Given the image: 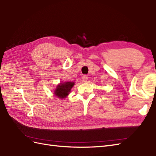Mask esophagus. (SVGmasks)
Wrapping results in <instances>:
<instances>
[{"label": "esophagus", "mask_w": 156, "mask_h": 156, "mask_svg": "<svg viewBox=\"0 0 156 156\" xmlns=\"http://www.w3.org/2000/svg\"><path fill=\"white\" fill-rule=\"evenodd\" d=\"M82 79L83 82H86L87 80H88V77L87 75H83L82 77Z\"/></svg>", "instance_id": "obj_1"}]
</instances>
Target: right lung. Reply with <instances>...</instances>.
I'll return each mask as SVG.
<instances>
[{"label":"right lung","instance_id":"add662e5","mask_svg":"<svg viewBox=\"0 0 156 156\" xmlns=\"http://www.w3.org/2000/svg\"><path fill=\"white\" fill-rule=\"evenodd\" d=\"M75 85L73 82H66V83H60L57 86L56 89L54 90V94L60 98H63L67 97L69 95V93Z\"/></svg>","mask_w":156,"mask_h":156}]
</instances>
